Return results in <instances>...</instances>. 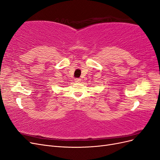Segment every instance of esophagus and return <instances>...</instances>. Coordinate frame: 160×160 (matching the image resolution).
Masks as SVG:
<instances>
[{"mask_svg":"<svg viewBox=\"0 0 160 160\" xmlns=\"http://www.w3.org/2000/svg\"><path fill=\"white\" fill-rule=\"evenodd\" d=\"M81 81V79H79V78H77V79H75V81L76 82V83H80Z\"/></svg>","mask_w":160,"mask_h":160,"instance_id":"obj_1","label":"esophagus"}]
</instances>
